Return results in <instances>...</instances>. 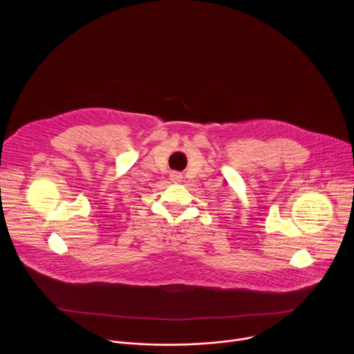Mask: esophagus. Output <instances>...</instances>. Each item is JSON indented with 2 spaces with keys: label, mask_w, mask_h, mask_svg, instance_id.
Returning <instances> with one entry per match:
<instances>
[{
  "label": "esophagus",
  "mask_w": 354,
  "mask_h": 354,
  "mask_svg": "<svg viewBox=\"0 0 354 354\" xmlns=\"http://www.w3.org/2000/svg\"><path fill=\"white\" fill-rule=\"evenodd\" d=\"M169 178H171V180H172V182H179L182 176H180V174H178V172H172Z\"/></svg>",
  "instance_id": "esophagus-1"
}]
</instances>
